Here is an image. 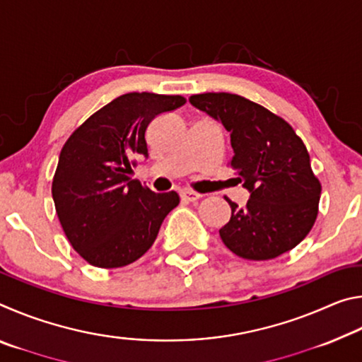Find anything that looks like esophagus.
I'll list each match as a JSON object with an SVG mask.
<instances>
[{
    "label": "esophagus",
    "instance_id": "34e87169",
    "mask_svg": "<svg viewBox=\"0 0 362 362\" xmlns=\"http://www.w3.org/2000/svg\"><path fill=\"white\" fill-rule=\"evenodd\" d=\"M180 196H182V199L189 201V203H194V201H198L199 198H203V194L196 193V192H193V189H182Z\"/></svg>",
    "mask_w": 362,
    "mask_h": 362
}]
</instances>
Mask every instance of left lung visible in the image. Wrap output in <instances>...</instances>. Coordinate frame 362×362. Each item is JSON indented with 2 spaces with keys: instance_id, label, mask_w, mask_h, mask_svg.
<instances>
[{
  "instance_id": "left-lung-1",
  "label": "left lung",
  "mask_w": 362,
  "mask_h": 362,
  "mask_svg": "<svg viewBox=\"0 0 362 362\" xmlns=\"http://www.w3.org/2000/svg\"><path fill=\"white\" fill-rule=\"evenodd\" d=\"M189 102L230 132L235 156L228 166L250 192L244 207L225 196L231 217L218 230L223 244L257 262L289 252L313 228L321 196L303 140L286 119L246 97L206 93Z\"/></svg>"
}]
</instances>
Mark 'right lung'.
<instances>
[{"label":"right lung","mask_w":362,"mask_h":362,"mask_svg":"<svg viewBox=\"0 0 362 362\" xmlns=\"http://www.w3.org/2000/svg\"><path fill=\"white\" fill-rule=\"evenodd\" d=\"M185 102L182 95L153 93L119 95L65 142L52 198L66 240L90 265L121 268L139 260L179 206L175 192H151L131 180V173L136 158L148 155L145 131L151 119Z\"/></svg>","instance_id":"1"}]
</instances>
